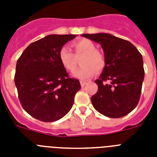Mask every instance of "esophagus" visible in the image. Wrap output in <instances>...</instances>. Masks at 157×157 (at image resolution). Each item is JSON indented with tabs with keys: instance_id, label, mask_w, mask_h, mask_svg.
I'll use <instances>...</instances> for the list:
<instances>
[{
	"instance_id": "1",
	"label": "esophagus",
	"mask_w": 157,
	"mask_h": 157,
	"mask_svg": "<svg viewBox=\"0 0 157 157\" xmlns=\"http://www.w3.org/2000/svg\"><path fill=\"white\" fill-rule=\"evenodd\" d=\"M86 84H87V83H86V81H81V87H84V86H86Z\"/></svg>"
}]
</instances>
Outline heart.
<instances>
[{
  "instance_id": "heart-1",
  "label": "heart",
  "mask_w": 157,
  "mask_h": 157,
  "mask_svg": "<svg viewBox=\"0 0 157 157\" xmlns=\"http://www.w3.org/2000/svg\"><path fill=\"white\" fill-rule=\"evenodd\" d=\"M73 46L76 50V55L72 54L68 48L63 46L59 50V57L62 65L67 71H73L77 66L76 57L85 55L81 60L82 67L74 72V76L86 81L93 77L96 71L103 70L105 66L104 56L96 50L93 41L88 39H81L74 43Z\"/></svg>"
}]
</instances>
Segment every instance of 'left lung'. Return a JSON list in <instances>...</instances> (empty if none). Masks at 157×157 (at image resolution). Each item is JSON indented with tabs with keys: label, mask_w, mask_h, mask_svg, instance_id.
<instances>
[{
	"label": "left lung",
	"mask_w": 157,
	"mask_h": 157,
	"mask_svg": "<svg viewBox=\"0 0 157 157\" xmlns=\"http://www.w3.org/2000/svg\"><path fill=\"white\" fill-rule=\"evenodd\" d=\"M100 44L105 66L95 81L98 90L91 97L94 107L111 118L124 117L136 107L144 79L143 56L132 43L108 33L82 34Z\"/></svg>",
	"instance_id": "left-lung-1"
}]
</instances>
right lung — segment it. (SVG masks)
I'll list each match as a JSON object with an SVG mask.
<instances>
[{"instance_id":"add662e5","label":"right lung","mask_w":157,"mask_h":157,"mask_svg":"<svg viewBox=\"0 0 157 157\" xmlns=\"http://www.w3.org/2000/svg\"><path fill=\"white\" fill-rule=\"evenodd\" d=\"M76 36H46L28 45L17 61L14 83L18 98L23 109L36 119L55 121L72 107L81 84L69 77L59 54Z\"/></svg>"}]
</instances>
